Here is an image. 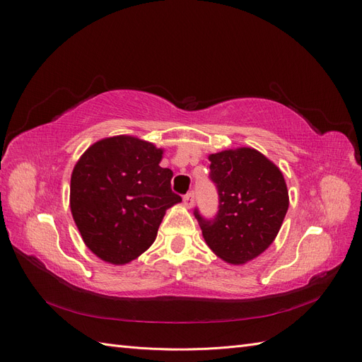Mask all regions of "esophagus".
I'll return each mask as SVG.
<instances>
[{
	"mask_svg": "<svg viewBox=\"0 0 362 362\" xmlns=\"http://www.w3.org/2000/svg\"><path fill=\"white\" fill-rule=\"evenodd\" d=\"M193 204H194V193L190 192V193H187V194L184 196V205L187 206V208H192Z\"/></svg>",
	"mask_w": 362,
	"mask_h": 362,
	"instance_id": "esophagus-1",
	"label": "esophagus"
}]
</instances>
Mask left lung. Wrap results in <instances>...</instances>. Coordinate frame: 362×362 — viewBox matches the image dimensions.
<instances>
[{
  "instance_id": "left-lung-1",
  "label": "left lung",
  "mask_w": 362,
  "mask_h": 362,
  "mask_svg": "<svg viewBox=\"0 0 362 362\" xmlns=\"http://www.w3.org/2000/svg\"><path fill=\"white\" fill-rule=\"evenodd\" d=\"M210 180L218 194L214 218H198L205 243L229 264H245L278 235L288 210L282 172L257 149H228L208 157Z\"/></svg>"
}]
</instances>
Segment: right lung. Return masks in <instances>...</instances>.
I'll return each instance as SVG.
<instances>
[{
    "instance_id": "right-lung-1",
    "label": "right lung",
    "mask_w": 362,
    "mask_h": 362,
    "mask_svg": "<svg viewBox=\"0 0 362 362\" xmlns=\"http://www.w3.org/2000/svg\"><path fill=\"white\" fill-rule=\"evenodd\" d=\"M161 157L163 149L149 141L116 136L96 141L76 161L71 211L96 257L125 264L154 243L166 210L181 201Z\"/></svg>"
}]
</instances>
